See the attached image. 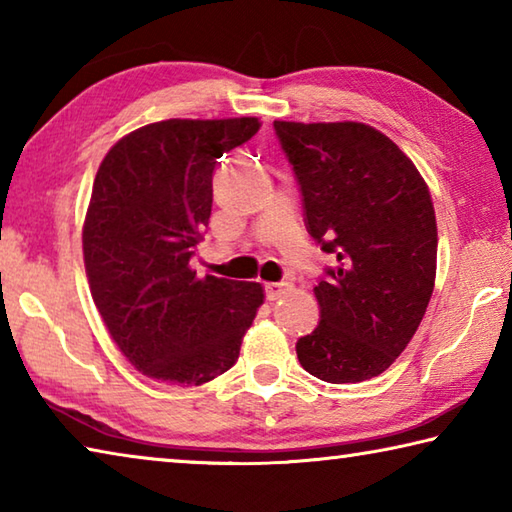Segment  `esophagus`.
<instances>
[{
	"mask_svg": "<svg viewBox=\"0 0 512 512\" xmlns=\"http://www.w3.org/2000/svg\"><path fill=\"white\" fill-rule=\"evenodd\" d=\"M291 291V284L289 282H268L266 284V298L268 300H277L282 298L284 293Z\"/></svg>",
	"mask_w": 512,
	"mask_h": 512,
	"instance_id": "1",
	"label": "esophagus"
}]
</instances>
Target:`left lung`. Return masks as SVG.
I'll return each instance as SVG.
<instances>
[{
  "label": "left lung",
  "mask_w": 512,
  "mask_h": 512,
  "mask_svg": "<svg viewBox=\"0 0 512 512\" xmlns=\"http://www.w3.org/2000/svg\"><path fill=\"white\" fill-rule=\"evenodd\" d=\"M293 164L305 223L334 268L314 287L320 323L296 343L329 384L377 377L400 357L436 282L429 187L393 140L359 121H273Z\"/></svg>",
  "instance_id": "left-lung-1"
}]
</instances>
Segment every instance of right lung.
<instances>
[{
    "label": "right lung",
    "mask_w": 512,
    "mask_h": 512,
    "mask_svg": "<svg viewBox=\"0 0 512 512\" xmlns=\"http://www.w3.org/2000/svg\"><path fill=\"white\" fill-rule=\"evenodd\" d=\"M257 117L167 119L106 153L83 223L92 300L142 375L201 386L239 359L264 289L198 277L189 259L212 214L216 160L259 131Z\"/></svg>",
    "instance_id": "add662e5"
}]
</instances>
